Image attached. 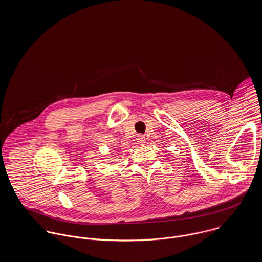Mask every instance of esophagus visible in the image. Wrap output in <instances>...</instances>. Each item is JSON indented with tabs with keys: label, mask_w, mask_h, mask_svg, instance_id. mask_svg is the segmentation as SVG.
Instances as JSON below:
<instances>
[{
	"label": "esophagus",
	"mask_w": 262,
	"mask_h": 262,
	"mask_svg": "<svg viewBox=\"0 0 262 262\" xmlns=\"http://www.w3.org/2000/svg\"><path fill=\"white\" fill-rule=\"evenodd\" d=\"M136 140H137V142L139 143V144H143V143H145V137L143 136V135H138L137 136V138H136Z\"/></svg>",
	"instance_id": "obj_1"
}]
</instances>
